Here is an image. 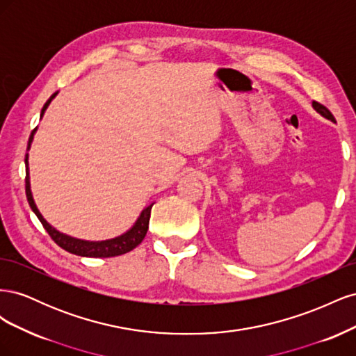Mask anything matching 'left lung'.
Segmentation results:
<instances>
[{
	"label": "left lung",
	"mask_w": 356,
	"mask_h": 356,
	"mask_svg": "<svg viewBox=\"0 0 356 356\" xmlns=\"http://www.w3.org/2000/svg\"><path fill=\"white\" fill-rule=\"evenodd\" d=\"M312 105H314V108H315L321 115H324L325 118H328V120L336 123V118H334V115L331 114V111L327 108L325 105H322V104H319V102H316V101H314V104H312Z\"/></svg>",
	"instance_id": "8db88e82"
}]
</instances>
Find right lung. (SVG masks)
I'll return each mask as SVG.
<instances>
[{
	"label": "right lung",
	"mask_w": 356,
	"mask_h": 356,
	"mask_svg": "<svg viewBox=\"0 0 356 356\" xmlns=\"http://www.w3.org/2000/svg\"><path fill=\"white\" fill-rule=\"evenodd\" d=\"M56 93L51 95V98L44 104L41 110V115L44 114L46 108L49 106L50 101L55 98ZM35 134V129L32 131L31 136H29V141H28V149L31 147L32 143V138H34ZM25 166H26V177H25V191H26V199L31 209L34 211V213L37 215V218L41 221L42 227L46 229V232L50 234V238L55 241V243H58L62 250H65L71 254L75 255H81V257H99V258H106V257H117V255H122L126 254L129 251H132L134 248H136L139 243H141L145 238L147 230H148V222H149V213H152V208H153V203L147 207L141 215H139L138 221L135 222L134 227L126 232L124 234L118 236L115 239H110V241H102V242H89V241H81V239H75L71 238V236H67L63 233H59L58 230H55L51 227V225L42 218V215L40 213V211L37 209L34 199H32V193H31V186H29V172H28V154L25 157Z\"/></svg>",
	"instance_id": "add662e5"
}]
</instances>
